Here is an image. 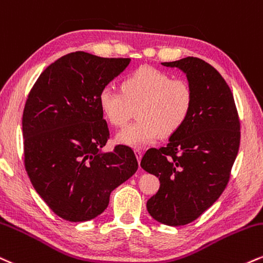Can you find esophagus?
I'll return each instance as SVG.
<instances>
[{
    "instance_id": "1",
    "label": "esophagus",
    "mask_w": 263,
    "mask_h": 263,
    "mask_svg": "<svg viewBox=\"0 0 263 263\" xmlns=\"http://www.w3.org/2000/svg\"><path fill=\"white\" fill-rule=\"evenodd\" d=\"M135 153H136V157H137V160H138V162H141L142 156H143V152H142V149H140V148H136V149H135Z\"/></svg>"
}]
</instances>
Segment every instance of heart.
I'll list each match as a JSON object with an SVG mask.
<instances>
[{
  "label": "heart",
  "mask_w": 263,
  "mask_h": 263,
  "mask_svg": "<svg viewBox=\"0 0 263 263\" xmlns=\"http://www.w3.org/2000/svg\"><path fill=\"white\" fill-rule=\"evenodd\" d=\"M194 89L187 81L172 78L159 69L143 66L122 82V91L105 87L98 98L105 119L122 127L137 109L138 121L116 135V141L141 147L159 136L170 137L182 128L194 105Z\"/></svg>",
  "instance_id": "heart-1"
}]
</instances>
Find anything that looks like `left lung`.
I'll list each match as a JSON object with an SVG mask.
<instances>
[{"label":"left lung","instance_id":"left-lung-1","mask_svg":"<svg viewBox=\"0 0 263 263\" xmlns=\"http://www.w3.org/2000/svg\"><path fill=\"white\" fill-rule=\"evenodd\" d=\"M181 69L194 89L187 121L165 147L151 148L141 160L160 187L147 201L154 219L170 227L194 222L222 195L240 145V121L229 85L197 58L163 62Z\"/></svg>","mask_w":263,"mask_h":263}]
</instances>
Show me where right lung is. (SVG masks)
I'll list each match as a JSON object with an SVG mask.
<instances>
[{"instance_id": "1", "label": "right lung", "mask_w": 263, "mask_h": 263, "mask_svg": "<svg viewBox=\"0 0 263 263\" xmlns=\"http://www.w3.org/2000/svg\"><path fill=\"white\" fill-rule=\"evenodd\" d=\"M131 59L76 51L46 67L23 111L24 164L35 191L59 217L85 222L109 204L112 190L137 172L127 145L103 152L109 128L98 98Z\"/></svg>"}]
</instances>
